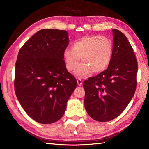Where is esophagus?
Segmentation results:
<instances>
[{"mask_svg": "<svg viewBox=\"0 0 149 149\" xmlns=\"http://www.w3.org/2000/svg\"><path fill=\"white\" fill-rule=\"evenodd\" d=\"M77 84L78 85H79V86H81V85L82 84H83L81 79H77Z\"/></svg>", "mask_w": 149, "mask_h": 149, "instance_id": "34e87169", "label": "esophagus"}]
</instances>
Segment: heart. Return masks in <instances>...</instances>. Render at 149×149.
Masks as SVG:
<instances>
[{
	"label": "heart",
	"mask_w": 149,
	"mask_h": 149,
	"mask_svg": "<svg viewBox=\"0 0 149 149\" xmlns=\"http://www.w3.org/2000/svg\"><path fill=\"white\" fill-rule=\"evenodd\" d=\"M113 45L111 40L101 35H87L74 42L72 49L64 52L65 67L68 71H74L79 64L75 74L84 77L91 72L99 73L107 68L112 56Z\"/></svg>",
	"instance_id": "obj_1"
}]
</instances>
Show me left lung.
<instances>
[{"mask_svg":"<svg viewBox=\"0 0 149 149\" xmlns=\"http://www.w3.org/2000/svg\"><path fill=\"white\" fill-rule=\"evenodd\" d=\"M112 56L108 68L84 82L87 114L100 122L112 120L127 107L137 88V60L125 35L113 29Z\"/></svg>","mask_w":149,"mask_h":149,"instance_id":"left-lung-1","label":"left lung"}]
</instances>
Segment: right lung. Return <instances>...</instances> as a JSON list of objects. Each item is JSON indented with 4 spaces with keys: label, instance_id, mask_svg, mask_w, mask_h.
<instances>
[{
    "label": "right lung",
    "instance_id": "add662e5",
    "mask_svg": "<svg viewBox=\"0 0 149 149\" xmlns=\"http://www.w3.org/2000/svg\"><path fill=\"white\" fill-rule=\"evenodd\" d=\"M69 44L65 30L44 29L26 42L17 54L14 90L29 117L40 123L57 122L77 86L64 52Z\"/></svg>",
    "mask_w": 149,
    "mask_h": 149
}]
</instances>
